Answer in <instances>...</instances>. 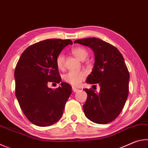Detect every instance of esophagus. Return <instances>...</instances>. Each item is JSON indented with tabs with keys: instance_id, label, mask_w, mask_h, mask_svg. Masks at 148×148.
<instances>
[{
	"instance_id": "34e87169",
	"label": "esophagus",
	"mask_w": 148,
	"mask_h": 148,
	"mask_svg": "<svg viewBox=\"0 0 148 148\" xmlns=\"http://www.w3.org/2000/svg\"><path fill=\"white\" fill-rule=\"evenodd\" d=\"M72 90H73L74 92H77V91H79L78 89H77V88H76V87H72Z\"/></svg>"
}]
</instances>
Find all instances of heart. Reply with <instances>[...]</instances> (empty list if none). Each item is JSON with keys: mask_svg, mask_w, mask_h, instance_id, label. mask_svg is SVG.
<instances>
[{"mask_svg": "<svg viewBox=\"0 0 148 148\" xmlns=\"http://www.w3.org/2000/svg\"><path fill=\"white\" fill-rule=\"evenodd\" d=\"M72 53L77 59L84 61L88 56V51L83 47H75L71 50ZM57 68L62 69L64 66V57L62 54L57 56L56 59ZM86 77V73L82 71H70L63 76L64 80L72 86L77 87L80 86L82 82Z\"/></svg>", "mask_w": 148, "mask_h": 148, "instance_id": "obj_1", "label": "heart"}]
</instances>
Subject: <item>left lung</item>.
<instances>
[{
  "instance_id": "left-lung-1",
  "label": "left lung",
  "mask_w": 148,
  "mask_h": 148,
  "mask_svg": "<svg viewBox=\"0 0 148 148\" xmlns=\"http://www.w3.org/2000/svg\"><path fill=\"white\" fill-rule=\"evenodd\" d=\"M89 47L95 53L93 69L86 83L99 84L97 93L84 89L87 98L83 106L86 116L98 124H107L116 119L123 108L129 95V72L123 57L116 47L97 38L74 41Z\"/></svg>"
}]
</instances>
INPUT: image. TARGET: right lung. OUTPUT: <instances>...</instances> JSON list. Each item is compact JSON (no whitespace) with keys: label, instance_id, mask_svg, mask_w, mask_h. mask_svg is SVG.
<instances>
[{"label":"right lung","instance_id":"add662e5","mask_svg":"<svg viewBox=\"0 0 148 148\" xmlns=\"http://www.w3.org/2000/svg\"><path fill=\"white\" fill-rule=\"evenodd\" d=\"M69 44H72L71 40L37 42L25 50L16 64V98L25 116L37 126H50L58 121L72 93V87L66 82L56 89L47 87L49 82L61 81L56 59Z\"/></svg>","mask_w":148,"mask_h":148}]
</instances>
